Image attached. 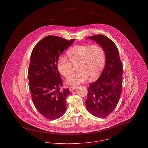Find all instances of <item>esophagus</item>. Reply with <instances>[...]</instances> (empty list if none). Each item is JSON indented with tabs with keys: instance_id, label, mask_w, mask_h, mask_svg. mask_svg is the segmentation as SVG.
I'll use <instances>...</instances> for the list:
<instances>
[{
	"instance_id": "1",
	"label": "esophagus",
	"mask_w": 148,
	"mask_h": 148,
	"mask_svg": "<svg viewBox=\"0 0 148 148\" xmlns=\"http://www.w3.org/2000/svg\"><path fill=\"white\" fill-rule=\"evenodd\" d=\"M77 88V87H72V86H71V87H69V90H70V92H73V91L76 90Z\"/></svg>"
}]
</instances>
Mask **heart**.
<instances>
[{
    "instance_id": "obj_1",
    "label": "heart",
    "mask_w": 148,
    "mask_h": 148,
    "mask_svg": "<svg viewBox=\"0 0 148 148\" xmlns=\"http://www.w3.org/2000/svg\"><path fill=\"white\" fill-rule=\"evenodd\" d=\"M67 54L70 60L65 56H60L57 68L64 77H68L72 72V65L77 64L78 71L71 74L66 82L71 85L82 84L88 77L90 80L96 79L106 64L105 51L98 44L77 45L69 50Z\"/></svg>"
}]
</instances>
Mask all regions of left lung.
<instances>
[{
  "mask_svg": "<svg viewBox=\"0 0 148 148\" xmlns=\"http://www.w3.org/2000/svg\"><path fill=\"white\" fill-rule=\"evenodd\" d=\"M105 51L106 65L100 77L89 85L85 105L88 111L98 118H106L115 109L122 92L123 64L119 51L113 41L105 35H93Z\"/></svg>",
  "mask_w": 148,
  "mask_h": 148,
  "instance_id": "8db88e82",
  "label": "left lung"
}]
</instances>
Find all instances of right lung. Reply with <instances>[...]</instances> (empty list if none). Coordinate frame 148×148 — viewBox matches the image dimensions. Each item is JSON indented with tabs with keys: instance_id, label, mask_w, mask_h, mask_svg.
<instances>
[{
	"instance_id": "1",
	"label": "right lung",
	"mask_w": 148,
	"mask_h": 148,
	"mask_svg": "<svg viewBox=\"0 0 148 148\" xmlns=\"http://www.w3.org/2000/svg\"><path fill=\"white\" fill-rule=\"evenodd\" d=\"M75 40L48 35L32 52L28 70L32 99L37 110L48 119H57L66 112V99L71 92L69 88H62L63 81L57 63L64 50Z\"/></svg>"
}]
</instances>
